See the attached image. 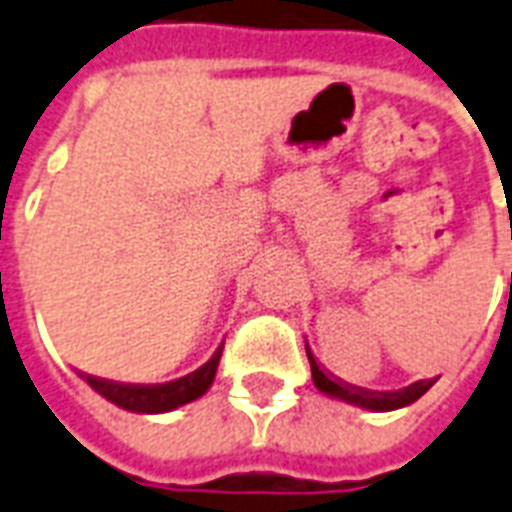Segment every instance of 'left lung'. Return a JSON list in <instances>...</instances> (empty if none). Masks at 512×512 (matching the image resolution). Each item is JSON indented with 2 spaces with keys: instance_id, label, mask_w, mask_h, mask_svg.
Returning a JSON list of instances; mask_svg holds the SVG:
<instances>
[{
  "instance_id": "left-lung-1",
  "label": "left lung",
  "mask_w": 512,
  "mask_h": 512,
  "mask_svg": "<svg viewBox=\"0 0 512 512\" xmlns=\"http://www.w3.org/2000/svg\"><path fill=\"white\" fill-rule=\"evenodd\" d=\"M310 370H313L315 388L321 394L332 399H343L348 405L364 407V410H375V413H388V410H399V407L413 405L416 399L424 397L434 383V380H418V383H410V386L399 388V391H380V394H375V391H361V388L334 383V380H329L324 372L318 370V364H310Z\"/></svg>"
}]
</instances>
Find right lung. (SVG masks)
<instances>
[{
	"instance_id": "right-lung-1",
	"label": "right lung",
	"mask_w": 512,
	"mask_h": 512,
	"mask_svg": "<svg viewBox=\"0 0 512 512\" xmlns=\"http://www.w3.org/2000/svg\"><path fill=\"white\" fill-rule=\"evenodd\" d=\"M218 361H221V348L197 372H191L186 378L169 380V383H156V386H145V383H115V380L94 378V375H83V380L94 388L96 394H102L107 402L124 407L129 413H169L175 407L188 405V402L199 399L207 388L213 386Z\"/></svg>"
}]
</instances>
